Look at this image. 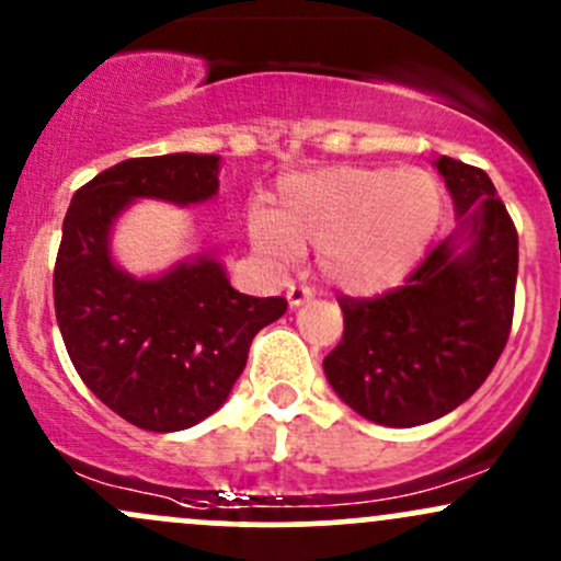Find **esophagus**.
<instances>
[{
	"mask_svg": "<svg viewBox=\"0 0 561 561\" xmlns=\"http://www.w3.org/2000/svg\"><path fill=\"white\" fill-rule=\"evenodd\" d=\"M311 296H314V290H311L309 285H290V287H287V300H290V306L306 304V300H311Z\"/></svg>",
	"mask_w": 561,
	"mask_h": 561,
	"instance_id": "34e87169",
	"label": "esophagus"
}]
</instances>
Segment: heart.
<instances>
[{
    "label": "heart",
    "mask_w": 561,
    "mask_h": 561,
    "mask_svg": "<svg viewBox=\"0 0 561 561\" xmlns=\"http://www.w3.org/2000/svg\"><path fill=\"white\" fill-rule=\"evenodd\" d=\"M440 217L444 187L427 169L335 167L287 176L274 211L255 206L247 231L276 263H293L300 247H317L330 285L379 293L422 261Z\"/></svg>",
    "instance_id": "1"
}]
</instances>
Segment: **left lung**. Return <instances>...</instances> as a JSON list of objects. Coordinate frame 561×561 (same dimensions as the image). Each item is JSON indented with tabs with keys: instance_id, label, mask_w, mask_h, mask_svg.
I'll use <instances>...</instances> for the list:
<instances>
[{
	"instance_id": "left-lung-1",
	"label": "left lung",
	"mask_w": 561,
	"mask_h": 561,
	"mask_svg": "<svg viewBox=\"0 0 561 561\" xmlns=\"http://www.w3.org/2000/svg\"><path fill=\"white\" fill-rule=\"evenodd\" d=\"M457 209V231L435 244L403 287L341 296L344 335L325 357L330 387L385 427L449 414L503 355L514 322L518 233L483 169L435 161Z\"/></svg>"
}]
</instances>
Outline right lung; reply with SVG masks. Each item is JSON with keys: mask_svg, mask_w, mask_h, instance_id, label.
Segmentation results:
<instances>
[{"mask_svg": "<svg viewBox=\"0 0 561 561\" xmlns=\"http://www.w3.org/2000/svg\"><path fill=\"white\" fill-rule=\"evenodd\" d=\"M220 156L128 158L72 196L53 268V300L69 359L85 387L126 422L174 433L215 414L247 365L257 330L287 311L285 298L233 290L209 255L152 279L115 265L110 231L137 198L180 206L217 193Z\"/></svg>", "mask_w": 561, "mask_h": 561, "instance_id": "1", "label": "right lung"}]
</instances>
